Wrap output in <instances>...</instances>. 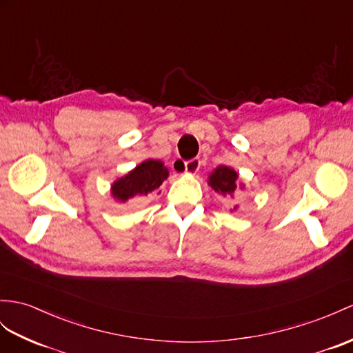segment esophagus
Segmentation results:
<instances>
[{"instance_id":"1","label":"esophagus","mask_w":353,"mask_h":353,"mask_svg":"<svg viewBox=\"0 0 353 353\" xmlns=\"http://www.w3.org/2000/svg\"><path fill=\"white\" fill-rule=\"evenodd\" d=\"M201 168V160L199 159H192L184 163V172L185 174H190V175H194L197 170H199Z\"/></svg>"}]
</instances>
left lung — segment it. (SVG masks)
<instances>
[{"mask_svg": "<svg viewBox=\"0 0 353 353\" xmlns=\"http://www.w3.org/2000/svg\"><path fill=\"white\" fill-rule=\"evenodd\" d=\"M238 174L236 172L228 168V166H219L212 170V174L208 178V184L212 187V190L223 196H234V193L238 190ZM243 188V185H239ZM236 210V206H234Z\"/></svg>", "mask_w": 353, "mask_h": 353, "instance_id": "8db88e82", "label": "left lung"}]
</instances>
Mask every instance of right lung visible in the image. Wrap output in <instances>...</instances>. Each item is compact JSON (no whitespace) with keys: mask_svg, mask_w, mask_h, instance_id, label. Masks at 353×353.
Returning <instances> with one entry per match:
<instances>
[{"mask_svg":"<svg viewBox=\"0 0 353 353\" xmlns=\"http://www.w3.org/2000/svg\"><path fill=\"white\" fill-rule=\"evenodd\" d=\"M169 176V170L160 160H145L127 175L112 184L110 193L118 202H127L134 196L145 197L161 185Z\"/></svg>","mask_w":353,"mask_h":353,"instance_id":"obj_1","label":"right lung"}]
</instances>
